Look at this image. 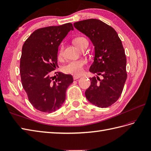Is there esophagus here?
<instances>
[{"mask_svg": "<svg viewBox=\"0 0 151 151\" xmlns=\"http://www.w3.org/2000/svg\"><path fill=\"white\" fill-rule=\"evenodd\" d=\"M80 78V76H76V75L73 76V79H74V80H77V79H78Z\"/></svg>", "mask_w": 151, "mask_h": 151, "instance_id": "1", "label": "esophagus"}]
</instances>
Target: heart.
Here are the masks:
<instances>
[{
    "label": "heart",
    "instance_id": "obj_1",
    "mask_svg": "<svg viewBox=\"0 0 151 151\" xmlns=\"http://www.w3.org/2000/svg\"><path fill=\"white\" fill-rule=\"evenodd\" d=\"M75 45L78 48L81 49L83 46L88 45V41L86 37H78L74 40ZM64 53V46L61 45L59 51V57H62ZM86 64V60L85 59H79L76 60H73L69 63L67 65L64 67L63 70L64 73L68 74L80 75L83 72V67Z\"/></svg>",
    "mask_w": 151,
    "mask_h": 151
}]
</instances>
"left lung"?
<instances>
[{"mask_svg":"<svg viewBox=\"0 0 151 151\" xmlns=\"http://www.w3.org/2000/svg\"><path fill=\"white\" fill-rule=\"evenodd\" d=\"M74 27L90 38L95 48L94 63L90 72L94 76L86 90L88 101L99 108H107L117 101L127 78L126 57L121 39L111 26L98 19L74 23Z\"/></svg>","mask_w":151,"mask_h":151,"instance_id":"8db88e82","label":"left lung"}]
</instances>
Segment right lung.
Instances as JSON below:
<instances>
[{"label": "right lung", "mask_w": 151, "mask_h": 151, "mask_svg": "<svg viewBox=\"0 0 151 151\" xmlns=\"http://www.w3.org/2000/svg\"><path fill=\"white\" fill-rule=\"evenodd\" d=\"M71 23L37 29L25 41L20 58L23 88L32 105L39 111L51 113L59 109L67 88L73 82L71 75L52 71L58 67V47L71 30Z\"/></svg>", "instance_id": "right-lung-1"}]
</instances>
